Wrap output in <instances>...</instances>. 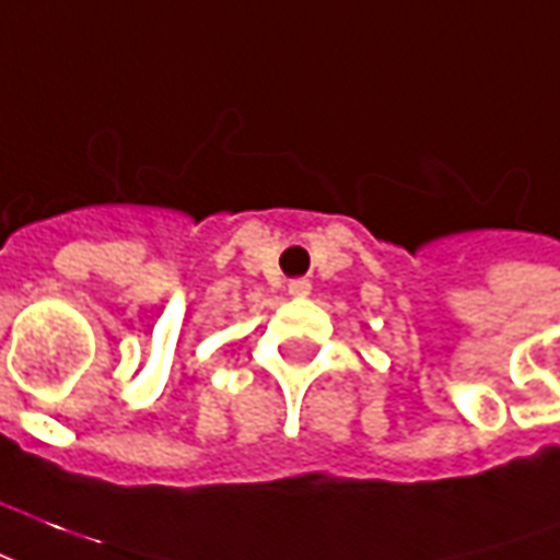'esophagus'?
Listing matches in <instances>:
<instances>
[{"instance_id":"34e87169","label":"esophagus","mask_w":560,"mask_h":560,"mask_svg":"<svg viewBox=\"0 0 560 560\" xmlns=\"http://www.w3.org/2000/svg\"><path fill=\"white\" fill-rule=\"evenodd\" d=\"M288 291H291V296H308V293H312V281L293 279L291 284H288Z\"/></svg>"}]
</instances>
